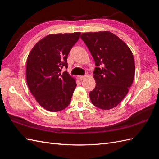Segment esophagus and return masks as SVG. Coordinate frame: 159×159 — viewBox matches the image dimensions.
Listing matches in <instances>:
<instances>
[{
	"instance_id": "esophagus-1",
	"label": "esophagus",
	"mask_w": 159,
	"mask_h": 159,
	"mask_svg": "<svg viewBox=\"0 0 159 159\" xmlns=\"http://www.w3.org/2000/svg\"><path fill=\"white\" fill-rule=\"evenodd\" d=\"M85 78H86L85 75H80V76H79V79H80V81L84 80Z\"/></svg>"
}]
</instances>
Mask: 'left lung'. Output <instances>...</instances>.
<instances>
[{"instance_id": "1", "label": "left lung", "mask_w": 159, "mask_h": 159, "mask_svg": "<svg viewBox=\"0 0 159 159\" xmlns=\"http://www.w3.org/2000/svg\"><path fill=\"white\" fill-rule=\"evenodd\" d=\"M81 38L93 56L96 85L90 91L91 102L102 109H113L121 102L134 79L133 53L121 39L109 31L86 32Z\"/></svg>"}]
</instances>
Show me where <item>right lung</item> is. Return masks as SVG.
Listing matches in <instances>:
<instances>
[{
  "instance_id": "1",
  "label": "right lung",
  "mask_w": 159,
  "mask_h": 159,
  "mask_svg": "<svg viewBox=\"0 0 159 159\" xmlns=\"http://www.w3.org/2000/svg\"><path fill=\"white\" fill-rule=\"evenodd\" d=\"M81 32L49 34L38 42L28 54L26 76L28 87L36 102L52 112L66 108L76 87L68 72L67 58Z\"/></svg>"
}]
</instances>
